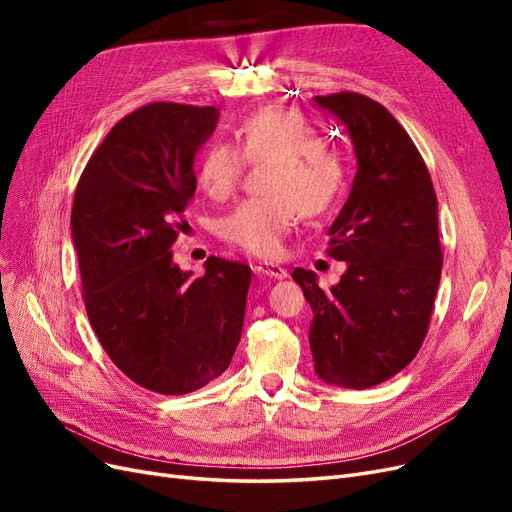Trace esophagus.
I'll return each instance as SVG.
<instances>
[{"label":"esophagus","instance_id":"34e87169","mask_svg":"<svg viewBox=\"0 0 512 512\" xmlns=\"http://www.w3.org/2000/svg\"><path fill=\"white\" fill-rule=\"evenodd\" d=\"M254 271H256V273H262V275L275 277V280H284V277H288V271H286L282 265H275V262H267V260L256 262Z\"/></svg>","mask_w":512,"mask_h":512}]
</instances>
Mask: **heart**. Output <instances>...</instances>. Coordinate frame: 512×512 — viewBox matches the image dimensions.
Listing matches in <instances>:
<instances>
[{
	"instance_id": "b5f03b06",
	"label": "heart",
	"mask_w": 512,
	"mask_h": 512,
	"mask_svg": "<svg viewBox=\"0 0 512 512\" xmlns=\"http://www.w3.org/2000/svg\"><path fill=\"white\" fill-rule=\"evenodd\" d=\"M250 164L269 162L262 175L267 194L245 198L220 220V235L258 256L282 250L286 232L303 218L327 211L344 188L346 168L339 153L320 143L305 119L288 111H265L245 117L235 130V147L209 145L196 164V181L211 198H226Z\"/></svg>"
}]
</instances>
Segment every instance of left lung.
<instances>
[{
	"label": "left lung",
	"instance_id": "8db88e82",
	"mask_svg": "<svg viewBox=\"0 0 512 512\" xmlns=\"http://www.w3.org/2000/svg\"><path fill=\"white\" fill-rule=\"evenodd\" d=\"M314 100L344 123L356 153L352 190L327 250L348 269L331 290L307 269H294L292 280L314 312L316 374L369 389L404 369L427 335L442 273L438 198L421 153L382 104L354 91Z\"/></svg>",
	"mask_w": 512,
	"mask_h": 512
}]
</instances>
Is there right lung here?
Wrapping results in <instances>:
<instances>
[{
    "label": "right lung",
    "mask_w": 512,
    "mask_h": 512,
    "mask_svg": "<svg viewBox=\"0 0 512 512\" xmlns=\"http://www.w3.org/2000/svg\"><path fill=\"white\" fill-rule=\"evenodd\" d=\"M215 106L151 102L117 121L76 185L72 239L87 318L132 382L185 395L222 376L235 354L252 269L209 256L192 280L170 247L188 226L194 156Z\"/></svg>",
    "instance_id": "add662e5"
}]
</instances>
